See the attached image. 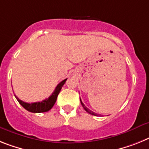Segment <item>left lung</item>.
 <instances>
[{
	"mask_svg": "<svg viewBox=\"0 0 149 149\" xmlns=\"http://www.w3.org/2000/svg\"><path fill=\"white\" fill-rule=\"evenodd\" d=\"M80 102H81V104H82V107H83V108H84V109L86 110V111H87V112H88V113H89L90 114L95 115V116H98V114H97V113H94V112H93V111H90V110L88 109V108H87V107H86V106L84 105V104L82 103V101H81V99H80Z\"/></svg>",
	"mask_w": 149,
	"mask_h": 149,
	"instance_id": "1",
	"label": "left lung"
}]
</instances>
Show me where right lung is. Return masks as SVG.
<instances>
[{
  "label": "right lung",
  "instance_id": "1",
  "mask_svg": "<svg viewBox=\"0 0 149 149\" xmlns=\"http://www.w3.org/2000/svg\"><path fill=\"white\" fill-rule=\"evenodd\" d=\"M67 79H65L64 80H63L62 82H61L59 84L57 85V87L55 88L54 91L51 95L48 98H46V99L43 100L42 102H35V103H26V102H22L20 99H19L17 96L15 95L16 98L17 99V101L19 102V103L20 104L22 107H24L25 109L27 110L29 112H32V113H42V112H47V111H50V110L52 108L54 104H55L56 101H57V98L58 94L61 92V88L63 87V86L64 85V83L66 82Z\"/></svg>",
  "mask_w": 149,
  "mask_h": 149
}]
</instances>
